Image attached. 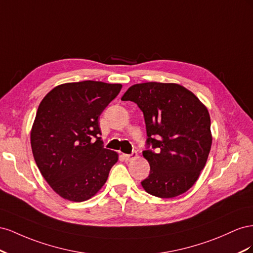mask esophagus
Wrapping results in <instances>:
<instances>
[{"instance_id": "1", "label": "esophagus", "mask_w": 253, "mask_h": 253, "mask_svg": "<svg viewBox=\"0 0 253 253\" xmlns=\"http://www.w3.org/2000/svg\"><path fill=\"white\" fill-rule=\"evenodd\" d=\"M123 158H124L125 161H131L134 158H136V153L133 151L131 155H123Z\"/></svg>"}]
</instances>
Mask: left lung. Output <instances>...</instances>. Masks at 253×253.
Masks as SVG:
<instances>
[{"mask_svg": "<svg viewBox=\"0 0 253 253\" xmlns=\"http://www.w3.org/2000/svg\"><path fill=\"white\" fill-rule=\"evenodd\" d=\"M122 100L138 105L145 120L147 149L143 156L150 171L141 182L144 190L160 198L190 190L212 145L207 107L182 85L154 82L131 85Z\"/></svg>", "mask_w": 253, "mask_h": 253, "instance_id": "left-lung-1", "label": "left lung"}]
</instances>
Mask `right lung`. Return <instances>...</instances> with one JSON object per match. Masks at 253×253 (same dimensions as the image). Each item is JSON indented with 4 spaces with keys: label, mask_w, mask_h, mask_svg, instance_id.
<instances>
[{
    "label": "right lung",
    "mask_w": 253,
    "mask_h": 253,
    "mask_svg": "<svg viewBox=\"0 0 253 253\" xmlns=\"http://www.w3.org/2000/svg\"><path fill=\"white\" fill-rule=\"evenodd\" d=\"M121 84L84 81L57 85L42 99L31 132L41 175L64 199L88 200L102 189L119 155L104 148L98 118Z\"/></svg>",
    "instance_id": "1"
}]
</instances>
